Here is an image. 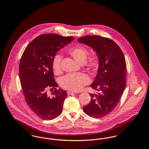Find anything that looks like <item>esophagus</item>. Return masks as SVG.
<instances>
[{"mask_svg": "<svg viewBox=\"0 0 149 149\" xmlns=\"http://www.w3.org/2000/svg\"><path fill=\"white\" fill-rule=\"evenodd\" d=\"M75 94V93L73 92H70V91H68V92H67V94H68V95H72V94Z\"/></svg>", "mask_w": 149, "mask_h": 149, "instance_id": "1", "label": "esophagus"}]
</instances>
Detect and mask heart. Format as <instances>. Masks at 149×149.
Wrapping results in <instances>:
<instances>
[{
  "label": "heart",
  "mask_w": 149,
  "mask_h": 149,
  "mask_svg": "<svg viewBox=\"0 0 149 149\" xmlns=\"http://www.w3.org/2000/svg\"><path fill=\"white\" fill-rule=\"evenodd\" d=\"M68 53L78 63L84 64L88 69L94 72L97 70L100 63L99 57L96 55H92L88 57L89 51L85 47L82 46L73 47L68 50ZM61 58L60 55H56L52 59L51 67L55 75H58L61 72ZM89 83V77L84 73L69 74L62 78L60 81L63 88L75 92L81 90L84 86Z\"/></svg>",
  "instance_id": "1"
}]
</instances>
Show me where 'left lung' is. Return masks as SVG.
Returning a JSON list of instances; mask_svg holds the SVG:
<instances>
[{
    "instance_id": "1",
    "label": "left lung",
    "mask_w": 149,
    "mask_h": 149,
    "mask_svg": "<svg viewBox=\"0 0 149 149\" xmlns=\"http://www.w3.org/2000/svg\"><path fill=\"white\" fill-rule=\"evenodd\" d=\"M78 42L92 47L97 52L100 63L98 73L91 85L99 91L90 93L91 100L83 107L92 117L102 118L110 113L118 104L126 83V63L119 46L112 40L99 36H85Z\"/></svg>"
}]
</instances>
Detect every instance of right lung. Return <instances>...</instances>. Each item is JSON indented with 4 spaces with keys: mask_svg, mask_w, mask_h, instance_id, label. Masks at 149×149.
Masks as SVG:
<instances>
[{
    "mask_svg": "<svg viewBox=\"0 0 149 149\" xmlns=\"http://www.w3.org/2000/svg\"><path fill=\"white\" fill-rule=\"evenodd\" d=\"M74 40L54 33L43 34L26 47L20 61L19 70L22 89L29 108L41 118L53 120L61 113L66 91L57 89L51 64L57 51ZM54 89L52 96L47 89Z\"/></svg>",
    "mask_w": 149,
    "mask_h": 149,
    "instance_id": "1",
    "label": "right lung"
}]
</instances>
